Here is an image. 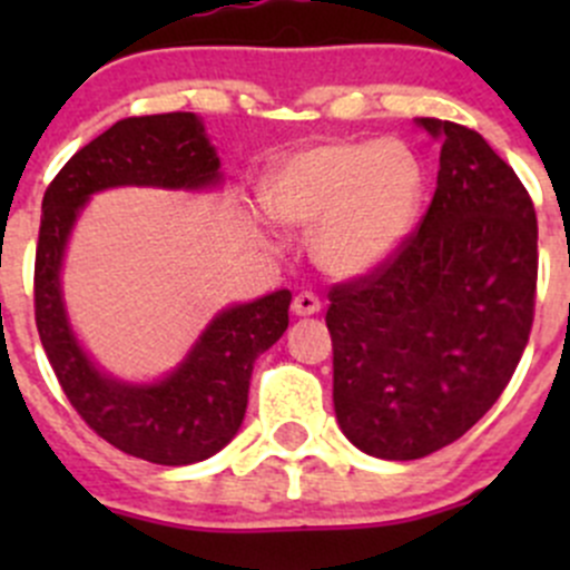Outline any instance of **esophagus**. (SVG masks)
I'll return each mask as SVG.
<instances>
[{"instance_id": "34e87169", "label": "esophagus", "mask_w": 570, "mask_h": 570, "mask_svg": "<svg viewBox=\"0 0 570 570\" xmlns=\"http://www.w3.org/2000/svg\"><path fill=\"white\" fill-rule=\"evenodd\" d=\"M292 312H295L297 317H312V314L320 312V297L314 295V292H301V295L292 301Z\"/></svg>"}]
</instances>
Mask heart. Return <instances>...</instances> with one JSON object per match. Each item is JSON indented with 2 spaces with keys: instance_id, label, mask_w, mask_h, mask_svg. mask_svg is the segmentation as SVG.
I'll return each mask as SVG.
<instances>
[{
  "instance_id": "heart-1",
  "label": "heart",
  "mask_w": 570,
  "mask_h": 570,
  "mask_svg": "<svg viewBox=\"0 0 570 570\" xmlns=\"http://www.w3.org/2000/svg\"><path fill=\"white\" fill-rule=\"evenodd\" d=\"M424 193L422 157L400 137L317 142L286 157L264 181L273 217L314 232V258L338 278L383 267L416 228Z\"/></svg>"
}]
</instances>
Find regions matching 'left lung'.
Listing matches in <instances>:
<instances>
[{"mask_svg": "<svg viewBox=\"0 0 570 570\" xmlns=\"http://www.w3.org/2000/svg\"><path fill=\"white\" fill-rule=\"evenodd\" d=\"M419 126L441 137L433 200L383 267L333 286L325 314L338 428L383 461L439 452L491 411L538 286V217L515 170L474 129Z\"/></svg>", "mask_w": 570, "mask_h": 570, "instance_id": "left-lung-1", "label": "left lung"}]
</instances>
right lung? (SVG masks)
Listing matches in <instances>:
<instances>
[{
  "label": "right lung",
  "instance_id": "add662e5",
  "mask_svg": "<svg viewBox=\"0 0 570 570\" xmlns=\"http://www.w3.org/2000/svg\"><path fill=\"white\" fill-rule=\"evenodd\" d=\"M220 159L193 112L124 118L79 148L46 187L36 250V325L68 402L94 433L126 455L159 465L198 463L237 435L253 361L289 325L292 292L232 306L209 322L187 358L151 386L115 381L94 366L68 325L60 267L79 209L99 189H200L220 181Z\"/></svg>",
  "mask_w": 570,
  "mask_h": 570
}]
</instances>
